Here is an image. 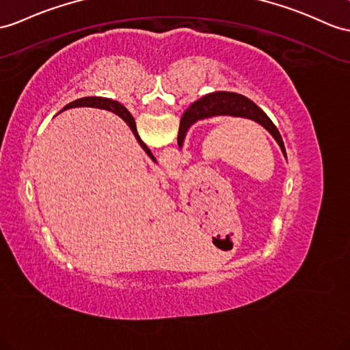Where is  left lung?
Listing matches in <instances>:
<instances>
[{
	"label": "left lung",
	"mask_w": 350,
	"mask_h": 350,
	"mask_svg": "<svg viewBox=\"0 0 350 350\" xmlns=\"http://www.w3.org/2000/svg\"><path fill=\"white\" fill-rule=\"evenodd\" d=\"M217 116L243 117L261 124L264 129L269 131V133L276 139L280 150L284 152V156L286 157L282 136H280L278 127L273 124V122H271L267 117V114L264 113L260 107L255 105L251 99L233 92L209 93V95L196 100L194 104L190 105V108H187V111L181 117L180 132H178V146L183 147L185 133L194 122L202 120V118H209V117H217Z\"/></svg>",
	"instance_id": "obj_1"
}]
</instances>
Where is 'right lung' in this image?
I'll return each mask as SVG.
<instances>
[{"mask_svg": "<svg viewBox=\"0 0 350 350\" xmlns=\"http://www.w3.org/2000/svg\"><path fill=\"white\" fill-rule=\"evenodd\" d=\"M75 107H92V108H100V109H108V111H116V114L120 116L123 120L129 124V127L132 129L133 135L136 141L139 142V146L142 147V150L147 152V154L156 161L154 156H152V152L150 151V148L146 146V144L142 142V139L139 138L138 135V131H136V124H135V120L132 114L127 111L122 104H118V102L113 100V99H107V98H99V96H89V98H81V99H77L74 102H71V104H68L64 109H70V108H75Z\"/></svg>", "mask_w": 350, "mask_h": 350, "instance_id": "right-lung-1", "label": "right lung"}]
</instances>
